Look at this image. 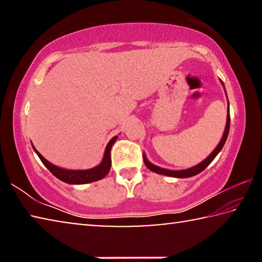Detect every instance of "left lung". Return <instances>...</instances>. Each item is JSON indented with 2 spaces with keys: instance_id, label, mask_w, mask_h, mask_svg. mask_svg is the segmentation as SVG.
Segmentation results:
<instances>
[{
  "instance_id": "obj_1",
  "label": "left lung",
  "mask_w": 262,
  "mask_h": 262,
  "mask_svg": "<svg viewBox=\"0 0 262 262\" xmlns=\"http://www.w3.org/2000/svg\"><path fill=\"white\" fill-rule=\"evenodd\" d=\"M223 83V82H222ZM229 129H230V110L228 108V115H227V125H225V130L223 133V137H222L221 142L219 143V145L215 148L214 151H212L209 156H208L205 161L201 162L200 164H198V165H195L190 168H187V170H180V171H172V170H166V168H162L159 166L154 165L152 163H150L147 157H145V155L143 154V161L144 164L147 165V167L149 170H151L154 172H156L158 174H164V176H168V177H174V178H189V177H193V176H196L202 172L205 168L209 165V164L214 161V158L217 156V154H219L222 148H223V145L225 143V141L228 139V135H229Z\"/></svg>"
}]
</instances>
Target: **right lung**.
<instances>
[{"instance_id": "right-lung-1", "label": "right lung", "mask_w": 262, "mask_h": 262, "mask_svg": "<svg viewBox=\"0 0 262 262\" xmlns=\"http://www.w3.org/2000/svg\"><path fill=\"white\" fill-rule=\"evenodd\" d=\"M117 139L118 136H114L113 139L108 142L107 147L105 149L103 161H101L99 165L94 168H89V170H66V168L53 165L52 163H50L47 159L43 158L41 155L35 150L33 145L32 147L34 149V151L37 152L39 158H40V161L43 163V165H45L57 179H60L61 181H63V183H67V184L82 185V184L94 183V181L103 179L104 177L108 173L111 168V148H112V145L114 142L117 141Z\"/></svg>"}]
</instances>
